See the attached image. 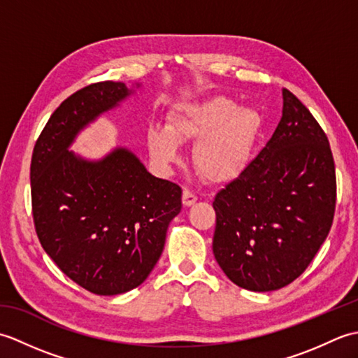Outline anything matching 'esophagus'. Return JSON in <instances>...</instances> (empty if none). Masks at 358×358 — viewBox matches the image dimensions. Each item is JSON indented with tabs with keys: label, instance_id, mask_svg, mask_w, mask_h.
<instances>
[{
	"label": "esophagus",
	"instance_id": "1",
	"mask_svg": "<svg viewBox=\"0 0 358 358\" xmlns=\"http://www.w3.org/2000/svg\"><path fill=\"white\" fill-rule=\"evenodd\" d=\"M196 201V195L191 191H187V189H185L183 191V204L185 206H192V204H195Z\"/></svg>",
	"mask_w": 358,
	"mask_h": 358
}]
</instances>
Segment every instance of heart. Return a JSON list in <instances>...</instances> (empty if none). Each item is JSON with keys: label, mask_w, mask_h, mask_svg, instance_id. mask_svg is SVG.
Instances as JSON below:
<instances>
[{"label": "heart", "mask_w": 358, "mask_h": 358, "mask_svg": "<svg viewBox=\"0 0 358 358\" xmlns=\"http://www.w3.org/2000/svg\"><path fill=\"white\" fill-rule=\"evenodd\" d=\"M262 117L255 109L238 108L229 98L214 96L173 109L163 126H150L146 134L149 155L159 169L178 162L180 144L196 141L194 164L212 183L237 178L250 162Z\"/></svg>", "instance_id": "1"}]
</instances>
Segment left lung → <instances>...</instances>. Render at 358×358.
Listing matches in <instances>:
<instances>
[{
  "label": "left lung",
  "instance_id": "1",
  "mask_svg": "<svg viewBox=\"0 0 358 358\" xmlns=\"http://www.w3.org/2000/svg\"><path fill=\"white\" fill-rule=\"evenodd\" d=\"M272 138L212 206V250L232 283L277 291L300 277L328 237L336 166L328 136L306 106L283 89Z\"/></svg>",
  "mask_w": 358,
  "mask_h": 358
}]
</instances>
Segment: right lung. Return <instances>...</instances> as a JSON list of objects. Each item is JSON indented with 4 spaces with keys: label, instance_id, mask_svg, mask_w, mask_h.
<instances>
[{
    "label": "right lung",
    "instance_id": "1",
    "mask_svg": "<svg viewBox=\"0 0 358 358\" xmlns=\"http://www.w3.org/2000/svg\"><path fill=\"white\" fill-rule=\"evenodd\" d=\"M140 87L103 81L71 95L43 129L30 164L43 249L67 277L96 295L140 286L181 210V187L149 173L127 148L117 146L100 159L69 150L83 129Z\"/></svg>",
    "mask_w": 358,
    "mask_h": 358
}]
</instances>
